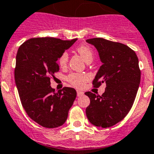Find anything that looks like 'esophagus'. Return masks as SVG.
Listing matches in <instances>:
<instances>
[{
    "instance_id": "1",
    "label": "esophagus",
    "mask_w": 154,
    "mask_h": 154,
    "mask_svg": "<svg viewBox=\"0 0 154 154\" xmlns=\"http://www.w3.org/2000/svg\"><path fill=\"white\" fill-rule=\"evenodd\" d=\"M77 97H81L83 96L84 93L82 91H77Z\"/></svg>"
}]
</instances>
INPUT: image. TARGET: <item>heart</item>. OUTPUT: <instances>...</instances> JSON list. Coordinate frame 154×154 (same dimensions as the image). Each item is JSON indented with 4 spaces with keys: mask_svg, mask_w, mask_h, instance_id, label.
Returning a JSON list of instances; mask_svg holds the SVG:
<instances>
[{
    "mask_svg": "<svg viewBox=\"0 0 154 154\" xmlns=\"http://www.w3.org/2000/svg\"><path fill=\"white\" fill-rule=\"evenodd\" d=\"M77 50L87 63L91 62L94 57V53L89 46L81 45L77 48ZM68 59H69V55H68L67 52H63L58 59V64L60 67H65L66 66L68 63ZM89 78H90L89 75L86 73H71L66 77V80L72 86L77 88H81L85 87Z\"/></svg>",
    "mask_w": 154,
    "mask_h": 154,
    "instance_id": "1",
    "label": "heart"
}]
</instances>
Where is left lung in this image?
Returning a JSON list of instances; mask_svg holds the SVG:
<instances>
[{
    "label": "left lung",
    "mask_w": 154,
    "mask_h": 154,
    "mask_svg": "<svg viewBox=\"0 0 154 154\" xmlns=\"http://www.w3.org/2000/svg\"><path fill=\"white\" fill-rule=\"evenodd\" d=\"M86 42L96 48L102 63L94 79V87L106 84L101 96L85 92L91 101L87 117L95 126L111 127L123 119L133 105L141 76L138 57L133 49L119 42L102 38Z\"/></svg>",
    "instance_id": "obj_1"
}]
</instances>
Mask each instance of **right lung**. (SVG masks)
Returning <instances> with one entry per match:
<instances>
[{"instance_id": "obj_1", "label": "right lung", "mask_w": 154, "mask_h": 154, "mask_svg": "<svg viewBox=\"0 0 154 154\" xmlns=\"http://www.w3.org/2000/svg\"><path fill=\"white\" fill-rule=\"evenodd\" d=\"M77 40L30 38L18 49L14 79L21 105L33 121L45 128L63 125L77 96L72 88L55 92L50 86V78L60 69L59 57Z\"/></svg>"}]
</instances>
